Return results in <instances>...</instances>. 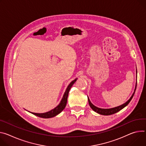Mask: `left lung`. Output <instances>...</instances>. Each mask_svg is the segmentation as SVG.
I'll return each mask as SVG.
<instances>
[{
    "instance_id": "obj_1",
    "label": "left lung",
    "mask_w": 146,
    "mask_h": 146,
    "mask_svg": "<svg viewBox=\"0 0 146 146\" xmlns=\"http://www.w3.org/2000/svg\"><path fill=\"white\" fill-rule=\"evenodd\" d=\"M136 74H137V70H136ZM136 86H137V82L136 83V86H135V88L134 92H133V94L131 95V97L126 102H125L124 104H123L121 105L118 106V107H115V108H109V109L100 108H98V107H96V106H94L93 104H92L89 98L88 97V100L89 105H90V107L91 108V109L92 110H93L94 111H95L96 112L100 114V115H110L114 114V113L119 112V111H121L123 108H124L126 107V106H127L129 104V103L130 102V101L131 100L132 98H133V96L135 94V91H136Z\"/></svg>"
}]
</instances>
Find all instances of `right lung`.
I'll return each instance as SVG.
<instances>
[{
  "instance_id": "right-lung-1",
  "label": "right lung",
  "mask_w": 146,
  "mask_h": 146,
  "mask_svg": "<svg viewBox=\"0 0 146 146\" xmlns=\"http://www.w3.org/2000/svg\"><path fill=\"white\" fill-rule=\"evenodd\" d=\"M77 79V78H75L74 80L71 82V83L69 84V86H68L67 88H66V90L64 92V93L63 96V97H62L60 103L56 106V107L54 109H53L47 112H45V113H34V112H31V113L37 116L38 117H42V118H50V117H53L58 115V114H59L64 109V108L66 107V104H67L69 90H70V88L72 87V86L73 85V84L76 82Z\"/></svg>"
}]
</instances>
